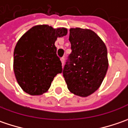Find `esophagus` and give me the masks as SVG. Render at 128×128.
<instances>
[{
	"label": "esophagus",
	"mask_w": 128,
	"mask_h": 128,
	"mask_svg": "<svg viewBox=\"0 0 128 128\" xmlns=\"http://www.w3.org/2000/svg\"><path fill=\"white\" fill-rule=\"evenodd\" d=\"M61 62H62V65H64V57L61 58Z\"/></svg>",
	"instance_id": "esophagus-1"
}]
</instances>
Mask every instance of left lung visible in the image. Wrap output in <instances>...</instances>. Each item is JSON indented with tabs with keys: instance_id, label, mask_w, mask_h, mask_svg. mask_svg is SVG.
Masks as SVG:
<instances>
[{
	"instance_id": "left-lung-1",
	"label": "left lung",
	"mask_w": 128,
	"mask_h": 128,
	"mask_svg": "<svg viewBox=\"0 0 128 128\" xmlns=\"http://www.w3.org/2000/svg\"><path fill=\"white\" fill-rule=\"evenodd\" d=\"M72 53L63 70L67 88L72 93L85 97L100 86L108 69L107 47L95 32L72 28Z\"/></svg>"
}]
</instances>
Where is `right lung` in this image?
<instances>
[{"instance_id":"right-lung-1","label":"right lung","mask_w":128,"mask_h":128,"mask_svg":"<svg viewBox=\"0 0 128 128\" xmlns=\"http://www.w3.org/2000/svg\"><path fill=\"white\" fill-rule=\"evenodd\" d=\"M67 34L65 28L48 25L32 27L20 38L14 53V70L21 89L31 95L48 91L56 75L62 72L54 44Z\"/></svg>"}]
</instances>
